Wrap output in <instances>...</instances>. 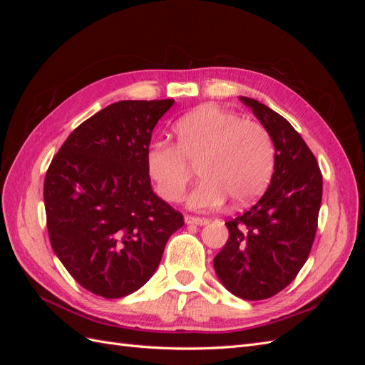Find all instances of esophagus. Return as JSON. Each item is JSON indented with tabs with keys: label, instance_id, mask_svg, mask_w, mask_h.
<instances>
[{
	"label": "esophagus",
	"instance_id": "1",
	"mask_svg": "<svg viewBox=\"0 0 365 365\" xmlns=\"http://www.w3.org/2000/svg\"><path fill=\"white\" fill-rule=\"evenodd\" d=\"M184 220H185V224H192V225H207L210 222L207 217H197V216H190V215H187L184 217Z\"/></svg>",
	"mask_w": 365,
	"mask_h": 365
}]
</instances>
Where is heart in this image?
Wrapping results in <instances>:
<instances>
[{"label":"heart","instance_id":"heart-1","mask_svg":"<svg viewBox=\"0 0 365 365\" xmlns=\"http://www.w3.org/2000/svg\"><path fill=\"white\" fill-rule=\"evenodd\" d=\"M176 145L152 143L146 164L157 192L169 202L184 197L195 170L201 184L189 197L196 210H212L225 200L247 205L267 189L275 165L269 130L259 121L216 105H202L185 114L173 128Z\"/></svg>","mask_w":365,"mask_h":365}]
</instances>
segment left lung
<instances>
[{
	"label": "left lung",
	"mask_w": 365,
	"mask_h": 365,
	"mask_svg": "<svg viewBox=\"0 0 365 365\" xmlns=\"http://www.w3.org/2000/svg\"><path fill=\"white\" fill-rule=\"evenodd\" d=\"M269 130L275 165L268 190L225 222L230 236L215 257L225 288L244 300L283 291L311 252L322 207L323 176L311 149L291 123L254 98L240 97Z\"/></svg>",
	"instance_id": "1"
}]
</instances>
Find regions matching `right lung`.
Returning <instances> with one entry per match:
<instances>
[{
    "label": "right lung",
    "instance_id": "add662e5",
    "mask_svg": "<svg viewBox=\"0 0 365 365\" xmlns=\"http://www.w3.org/2000/svg\"><path fill=\"white\" fill-rule=\"evenodd\" d=\"M165 101H121L77 126L43 181L53 251L82 288L105 298L140 289L158 268L180 212L153 193L146 155Z\"/></svg>",
    "mask_w": 365,
    "mask_h": 365
}]
</instances>
